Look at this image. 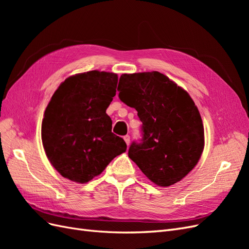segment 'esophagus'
I'll return each instance as SVG.
<instances>
[{"label": "esophagus", "mask_w": 249, "mask_h": 249, "mask_svg": "<svg viewBox=\"0 0 249 249\" xmlns=\"http://www.w3.org/2000/svg\"><path fill=\"white\" fill-rule=\"evenodd\" d=\"M124 141L126 143V145L129 146L130 145V136H129V135H125V136L124 137Z\"/></svg>", "instance_id": "34e87169"}]
</instances>
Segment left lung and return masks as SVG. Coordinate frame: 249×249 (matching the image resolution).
I'll return each instance as SVG.
<instances>
[{"instance_id":"left-lung-1","label":"left lung","mask_w":249,"mask_h":249,"mask_svg":"<svg viewBox=\"0 0 249 249\" xmlns=\"http://www.w3.org/2000/svg\"><path fill=\"white\" fill-rule=\"evenodd\" d=\"M120 101L137 110L142 137L129 157L158 186L179 182L197 164L205 136L197 107L183 88L159 71L124 73Z\"/></svg>"}]
</instances>
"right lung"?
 <instances>
[{
	"label": "right lung",
	"mask_w": 249,
	"mask_h": 249,
	"mask_svg": "<svg viewBox=\"0 0 249 249\" xmlns=\"http://www.w3.org/2000/svg\"><path fill=\"white\" fill-rule=\"evenodd\" d=\"M117 81L116 73L91 71L67 78L53 94L41 139L48 159L62 177L87 183L125 152V142L112 133L106 113Z\"/></svg>",
	"instance_id": "1"
}]
</instances>
